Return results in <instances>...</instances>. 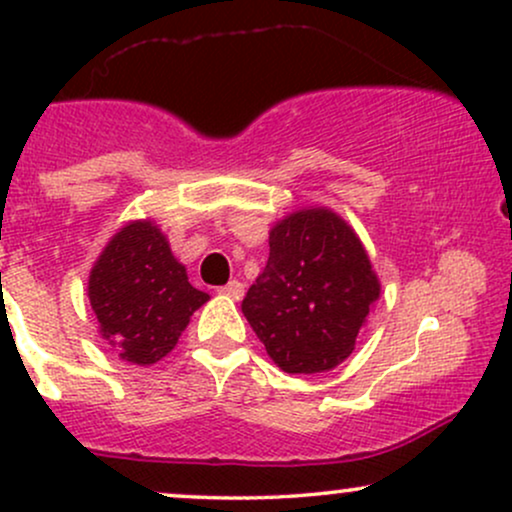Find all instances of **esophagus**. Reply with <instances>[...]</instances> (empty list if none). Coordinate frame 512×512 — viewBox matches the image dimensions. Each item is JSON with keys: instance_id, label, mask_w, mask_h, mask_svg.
Instances as JSON below:
<instances>
[{"instance_id": "esophagus-1", "label": "esophagus", "mask_w": 512, "mask_h": 512, "mask_svg": "<svg viewBox=\"0 0 512 512\" xmlns=\"http://www.w3.org/2000/svg\"><path fill=\"white\" fill-rule=\"evenodd\" d=\"M221 293H223V296H231L233 301H240V298H243V293H245V286L240 284L238 279H233V281H228L226 286H221Z\"/></svg>"}]
</instances>
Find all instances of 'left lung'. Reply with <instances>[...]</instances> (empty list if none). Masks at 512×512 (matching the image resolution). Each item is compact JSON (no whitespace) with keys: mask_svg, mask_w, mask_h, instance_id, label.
<instances>
[{"mask_svg":"<svg viewBox=\"0 0 512 512\" xmlns=\"http://www.w3.org/2000/svg\"><path fill=\"white\" fill-rule=\"evenodd\" d=\"M378 296L354 228L325 207L298 209L269 233L267 267L243 315L281 370L325 373L351 356Z\"/></svg>","mask_w":512,"mask_h":512,"instance_id":"obj_1","label":"left lung"}]
</instances>
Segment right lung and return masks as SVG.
<instances>
[{
    "mask_svg": "<svg viewBox=\"0 0 512 512\" xmlns=\"http://www.w3.org/2000/svg\"><path fill=\"white\" fill-rule=\"evenodd\" d=\"M88 301L103 339L120 358L151 366L173 351L209 293L187 281L185 267L154 221H129L93 264Z\"/></svg>",
    "mask_w": 512,
    "mask_h": 512,
    "instance_id": "obj_1",
    "label": "right lung"
}]
</instances>
